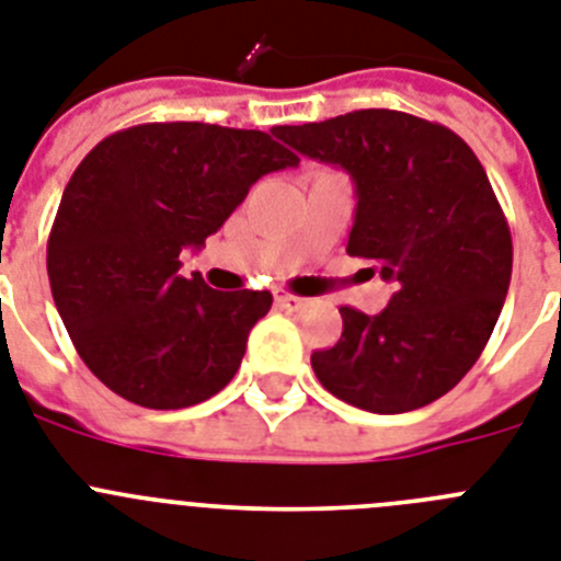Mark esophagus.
Wrapping results in <instances>:
<instances>
[{"label":"esophagus","instance_id":"34e87169","mask_svg":"<svg viewBox=\"0 0 561 561\" xmlns=\"http://www.w3.org/2000/svg\"><path fill=\"white\" fill-rule=\"evenodd\" d=\"M275 304L280 306V309H286V312H298V309H304L306 306V298L289 295V291H284V289H275Z\"/></svg>","mask_w":561,"mask_h":561}]
</instances>
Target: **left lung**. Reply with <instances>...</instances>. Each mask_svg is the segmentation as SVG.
<instances>
[{"instance_id": "obj_1", "label": "left lung", "mask_w": 561, "mask_h": 561, "mask_svg": "<svg viewBox=\"0 0 561 561\" xmlns=\"http://www.w3.org/2000/svg\"><path fill=\"white\" fill-rule=\"evenodd\" d=\"M272 133L352 175L357 209L346 252L394 286L380 314L340 309V340L312 354L323 389L371 414H403L448 394L480 360L514 263L480 158L448 127L400 110H354Z\"/></svg>"}]
</instances>
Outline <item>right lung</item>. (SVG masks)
Returning a JSON list of instances; mask_svg holds the SVG:
<instances>
[{"label": "right lung", "mask_w": 561, "mask_h": 561, "mask_svg": "<svg viewBox=\"0 0 561 561\" xmlns=\"http://www.w3.org/2000/svg\"><path fill=\"white\" fill-rule=\"evenodd\" d=\"M300 158L270 133L204 122L138 124L99 141L67 181L47 277L76 352L144 409L204 403L234 377L270 291H215L181 275L249 186Z\"/></svg>", "instance_id": "add662e5"}]
</instances>
